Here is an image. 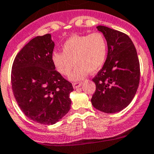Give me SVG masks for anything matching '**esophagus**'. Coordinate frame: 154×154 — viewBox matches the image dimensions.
Wrapping results in <instances>:
<instances>
[{
    "label": "esophagus",
    "instance_id": "obj_1",
    "mask_svg": "<svg viewBox=\"0 0 154 154\" xmlns=\"http://www.w3.org/2000/svg\"><path fill=\"white\" fill-rule=\"evenodd\" d=\"M82 83L80 82H73L72 83L73 88H79L80 86L82 85Z\"/></svg>",
    "mask_w": 154,
    "mask_h": 154
}]
</instances>
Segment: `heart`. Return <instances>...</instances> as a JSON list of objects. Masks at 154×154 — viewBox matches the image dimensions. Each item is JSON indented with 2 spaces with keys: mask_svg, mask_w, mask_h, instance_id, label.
<instances>
[{
  "mask_svg": "<svg viewBox=\"0 0 154 154\" xmlns=\"http://www.w3.org/2000/svg\"><path fill=\"white\" fill-rule=\"evenodd\" d=\"M62 49L63 53H53L51 60L54 68L62 75L68 76L75 63L76 66L70 79L77 81L89 72H94L101 68L107 55V42L100 32L74 35L64 42Z\"/></svg>",
  "mask_w": 154,
  "mask_h": 154,
  "instance_id": "heart-1",
  "label": "heart"
}]
</instances>
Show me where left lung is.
<instances>
[{
  "label": "left lung",
  "mask_w": 154,
  "mask_h": 154,
  "mask_svg": "<svg viewBox=\"0 0 154 154\" xmlns=\"http://www.w3.org/2000/svg\"><path fill=\"white\" fill-rule=\"evenodd\" d=\"M107 42L106 62L94 77L96 90L92 105L98 110L114 113L125 109L135 95L140 82V63L132 41L126 34L97 26Z\"/></svg>",
  "instance_id": "1"
}]
</instances>
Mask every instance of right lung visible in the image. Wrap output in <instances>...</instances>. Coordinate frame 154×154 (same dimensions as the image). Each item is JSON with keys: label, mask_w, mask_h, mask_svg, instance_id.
Segmentation results:
<instances>
[{"label": "right lung", "mask_w": 154, "mask_h": 154, "mask_svg": "<svg viewBox=\"0 0 154 154\" xmlns=\"http://www.w3.org/2000/svg\"><path fill=\"white\" fill-rule=\"evenodd\" d=\"M51 35L37 36L26 44L14 59L11 84L23 113L44 125H53L69 111L72 83L54 66Z\"/></svg>", "instance_id": "1"}]
</instances>
